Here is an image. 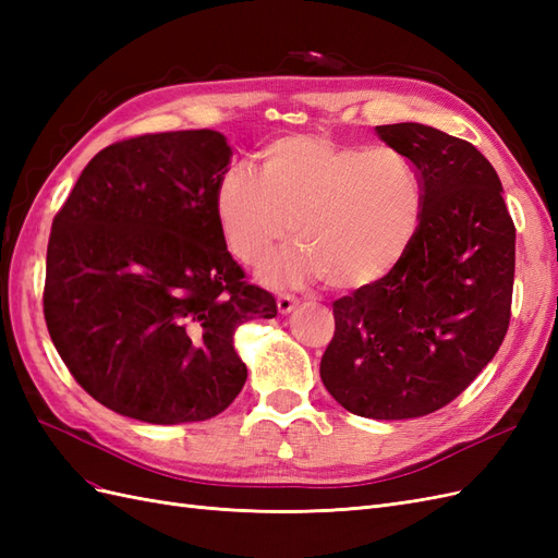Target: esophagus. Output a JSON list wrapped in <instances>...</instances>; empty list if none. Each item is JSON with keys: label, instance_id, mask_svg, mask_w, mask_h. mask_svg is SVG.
<instances>
[{"label": "esophagus", "instance_id": "esophagus-1", "mask_svg": "<svg viewBox=\"0 0 558 558\" xmlns=\"http://www.w3.org/2000/svg\"><path fill=\"white\" fill-rule=\"evenodd\" d=\"M295 307H298V298H295V295L281 293V295L277 298V310H279V314H291Z\"/></svg>", "mask_w": 558, "mask_h": 558}]
</instances>
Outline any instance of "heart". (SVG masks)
<instances>
[{
    "instance_id": "heart-1",
    "label": "heart",
    "mask_w": 558,
    "mask_h": 558,
    "mask_svg": "<svg viewBox=\"0 0 558 558\" xmlns=\"http://www.w3.org/2000/svg\"><path fill=\"white\" fill-rule=\"evenodd\" d=\"M216 211L230 253L251 267L295 234L300 244L263 267L267 283L326 279L330 289L353 291L384 279L410 248L421 189L396 148L298 134L263 150L260 174L230 167Z\"/></svg>"
}]
</instances>
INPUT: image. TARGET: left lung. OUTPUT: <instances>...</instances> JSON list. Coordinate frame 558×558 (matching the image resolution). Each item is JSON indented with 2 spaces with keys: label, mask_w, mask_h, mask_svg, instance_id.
<instances>
[{
  "label": "left lung",
  "mask_w": 558,
  "mask_h": 558,
  "mask_svg": "<svg viewBox=\"0 0 558 558\" xmlns=\"http://www.w3.org/2000/svg\"><path fill=\"white\" fill-rule=\"evenodd\" d=\"M377 134L414 165L418 226L391 272L332 302L320 379L351 414L414 418L459 398L500 349L514 223L496 170L470 142L421 123Z\"/></svg>",
  "instance_id": "obj_1"
}]
</instances>
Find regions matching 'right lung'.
I'll return each instance as SVG.
<instances>
[{"instance_id": "right-lung-1", "label": "right lung", "mask_w": 558, "mask_h": 558, "mask_svg": "<svg viewBox=\"0 0 558 558\" xmlns=\"http://www.w3.org/2000/svg\"><path fill=\"white\" fill-rule=\"evenodd\" d=\"M230 158L214 130L121 140L88 162L53 218L50 340L83 391L118 414L165 426L221 414L246 381L234 330L277 316L218 221Z\"/></svg>"}]
</instances>
